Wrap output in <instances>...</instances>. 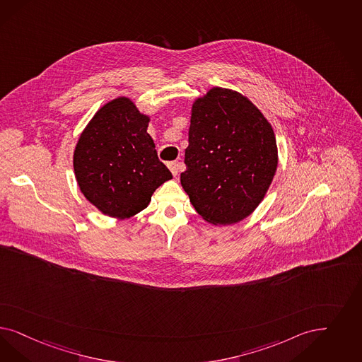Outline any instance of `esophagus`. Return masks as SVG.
Returning <instances> with one entry per match:
<instances>
[{
    "mask_svg": "<svg viewBox=\"0 0 362 362\" xmlns=\"http://www.w3.org/2000/svg\"><path fill=\"white\" fill-rule=\"evenodd\" d=\"M168 168H170V171L173 173V175H174V176H176V175H177V173H179V168H180V163L170 162L168 163Z\"/></svg>",
    "mask_w": 362,
    "mask_h": 362,
    "instance_id": "34e87169",
    "label": "esophagus"
}]
</instances>
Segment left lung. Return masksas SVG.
<instances>
[{"instance_id":"left-lung-1","label":"left lung","mask_w":362,"mask_h":362,"mask_svg":"<svg viewBox=\"0 0 362 362\" xmlns=\"http://www.w3.org/2000/svg\"><path fill=\"white\" fill-rule=\"evenodd\" d=\"M189 123L182 187L202 219L235 225L255 211L274 179L273 127L249 98L221 87L194 100Z\"/></svg>"}]
</instances>
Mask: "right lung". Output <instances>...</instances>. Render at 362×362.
<instances>
[{"label":"right lung","instance_id":"1","mask_svg":"<svg viewBox=\"0 0 362 362\" xmlns=\"http://www.w3.org/2000/svg\"><path fill=\"white\" fill-rule=\"evenodd\" d=\"M151 117L125 96L105 103L80 134L74 151L76 182L101 214L125 219L150 204L173 179L147 132Z\"/></svg>","mask_w":362,"mask_h":362}]
</instances>
